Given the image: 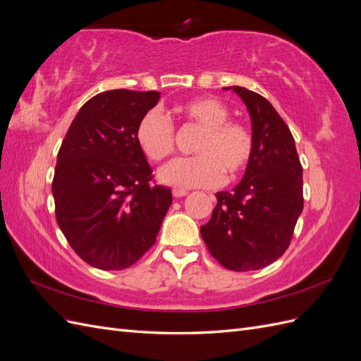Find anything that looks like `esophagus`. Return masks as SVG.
<instances>
[{"mask_svg":"<svg viewBox=\"0 0 361 361\" xmlns=\"http://www.w3.org/2000/svg\"><path fill=\"white\" fill-rule=\"evenodd\" d=\"M187 194H188V191H185V190H179V188H174V190H173V195H174V197H176V199L185 197V195H187Z\"/></svg>","mask_w":361,"mask_h":361,"instance_id":"34e87169","label":"esophagus"}]
</instances>
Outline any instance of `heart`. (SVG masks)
Wrapping results in <instances>:
<instances>
[{"instance_id":"1","label":"heart","mask_w":361,"mask_h":361,"mask_svg":"<svg viewBox=\"0 0 361 361\" xmlns=\"http://www.w3.org/2000/svg\"><path fill=\"white\" fill-rule=\"evenodd\" d=\"M200 134L194 141L191 158L170 161L158 171V179L176 187L209 188L226 178L236 179L251 161L253 137L250 130L228 118L227 106L214 97H195L176 108ZM135 140L140 150L150 161H162L174 150V129L170 120L157 110L146 113L137 125Z\"/></svg>"}]
</instances>
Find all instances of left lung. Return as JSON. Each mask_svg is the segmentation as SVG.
Listing matches in <instances>:
<instances>
[{"label":"left lung","mask_w":361,"mask_h":361,"mask_svg":"<svg viewBox=\"0 0 361 361\" xmlns=\"http://www.w3.org/2000/svg\"><path fill=\"white\" fill-rule=\"evenodd\" d=\"M233 90L251 118L253 155L232 191L216 192V206L200 233L211 255L232 271H253L283 256L302 212V167L288 125L264 96Z\"/></svg>","instance_id":"obj_1"}]
</instances>
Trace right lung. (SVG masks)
<instances>
[{"mask_svg": "<svg viewBox=\"0 0 361 361\" xmlns=\"http://www.w3.org/2000/svg\"><path fill=\"white\" fill-rule=\"evenodd\" d=\"M159 92L108 90L75 116L52 180L56 216L69 245L104 271L129 268L155 244L173 202L150 185L152 169L135 140L137 125Z\"/></svg>", "mask_w": 361, "mask_h": 361, "instance_id": "right-lung-1", "label": "right lung"}]
</instances>
